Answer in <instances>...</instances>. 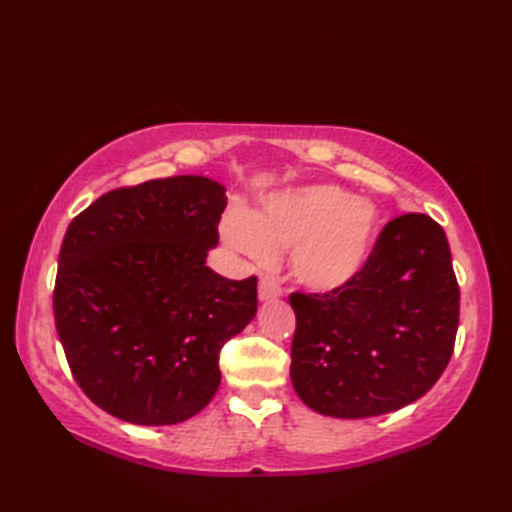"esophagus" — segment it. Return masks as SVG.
Masks as SVG:
<instances>
[{
  "label": "esophagus",
  "instance_id": "1",
  "mask_svg": "<svg viewBox=\"0 0 512 512\" xmlns=\"http://www.w3.org/2000/svg\"><path fill=\"white\" fill-rule=\"evenodd\" d=\"M259 299L262 301H273V299H277V297H281V286L277 284V279L275 277H262L259 279Z\"/></svg>",
  "mask_w": 512,
  "mask_h": 512
}]
</instances>
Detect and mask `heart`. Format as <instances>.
Here are the masks:
<instances>
[{"instance_id":"heart-1","label":"heart","mask_w":512,"mask_h":512,"mask_svg":"<svg viewBox=\"0 0 512 512\" xmlns=\"http://www.w3.org/2000/svg\"><path fill=\"white\" fill-rule=\"evenodd\" d=\"M378 228L376 206L336 184H312L270 198L255 217L226 213V244L255 262L292 250V275L319 292L339 290L361 273Z\"/></svg>"}]
</instances>
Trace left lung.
Listing matches in <instances>:
<instances>
[{"mask_svg":"<svg viewBox=\"0 0 512 512\" xmlns=\"http://www.w3.org/2000/svg\"><path fill=\"white\" fill-rule=\"evenodd\" d=\"M290 378L332 418L396 411L436 385L460 323V286L442 226L405 213L383 226L361 273L330 292H292Z\"/></svg>","mask_w":512,"mask_h":512,"instance_id":"obj_1","label":"left lung"}]
</instances>
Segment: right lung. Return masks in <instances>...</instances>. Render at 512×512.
Segmentation results:
<instances>
[{"label":"right lung","instance_id":"1","mask_svg":"<svg viewBox=\"0 0 512 512\" xmlns=\"http://www.w3.org/2000/svg\"><path fill=\"white\" fill-rule=\"evenodd\" d=\"M226 189L202 176L103 193L65 231L54 325L96 407L158 427L200 413L220 387V352L257 312V277L206 266Z\"/></svg>","mask_w":512,"mask_h":512}]
</instances>
